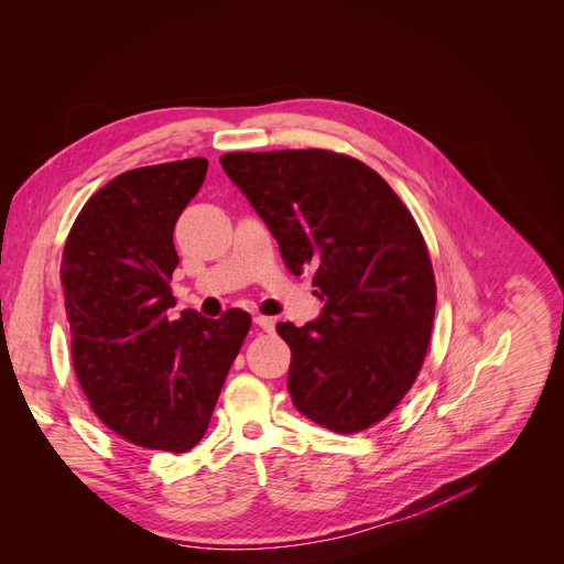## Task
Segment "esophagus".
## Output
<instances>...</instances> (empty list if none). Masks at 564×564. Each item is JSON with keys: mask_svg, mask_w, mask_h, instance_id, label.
<instances>
[{"mask_svg": "<svg viewBox=\"0 0 564 564\" xmlns=\"http://www.w3.org/2000/svg\"><path fill=\"white\" fill-rule=\"evenodd\" d=\"M253 322H256L262 330H265V333H272L274 326H276V319H274V317H265V315H256Z\"/></svg>", "mask_w": 564, "mask_h": 564, "instance_id": "obj_1", "label": "esophagus"}]
</instances>
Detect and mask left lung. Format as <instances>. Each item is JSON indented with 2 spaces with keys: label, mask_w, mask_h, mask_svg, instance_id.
Returning <instances> with one entry per match:
<instances>
[{
  "label": "left lung",
  "mask_w": 564,
  "mask_h": 564,
  "mask_svg": "<svg viewBox=\"0 0 564 564\" xmlns=\"http://www.w3.org/2000/svg\"><path fill=\"white\" fill-rule=\"evenodd\" d=\"M276 238L288 270H313L315 322L276 324L296 410L335 433L388 417L422 369L435 276L417 221L365 163L326 149L219 159Z\"/></svg>",
  "instance_id": "8db88e82"
}]
</instances>
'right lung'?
<instances>
[{
	"mask_svg": "<svg viewBox=\"0 0 564 564\" xmlns=\"http://www.w3.org/2000/svg\"><path fill=\"white\" fill-rule=\"evenodd\" d=\"M206 170L185 159L116 176L74 219L61 260L72 362L93 412L122 440L172 454L204 437L251 326L238 308L170 315L174 224Z\"/></svg>",
	"mask_w": 564,
	"mask_h": 564,
	"instance_id": "obj_1",
	"label": "right lung"
}]
</instances>
